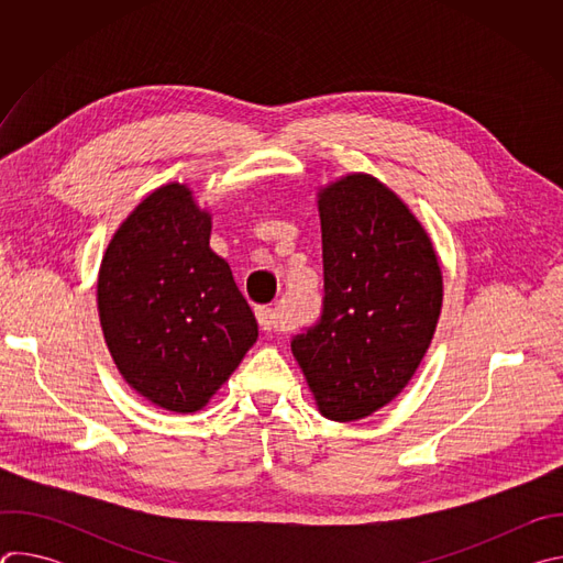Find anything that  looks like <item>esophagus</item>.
Here are the masks:
<instances>
[{
    "label": "esophagus",
    "instance_id": "obj_1",
    "mask_svg": "<svg viewBox=\"0 0 563 563\" xmlns=\"http://www.w3.org/2000/svg\"><path fill=\"white\" fill-rule=\"evenodd\" d=\"M256 318H258V325L265 332H283V320L276 313V309H272V307H256Z\"/></svg>",
    "mask_w": 563,
    "mask_h": 563
}]
</instances>
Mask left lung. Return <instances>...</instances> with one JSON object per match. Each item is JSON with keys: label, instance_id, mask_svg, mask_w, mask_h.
I'll list each match as a JSON object with an SVG mask.
<instances>
[{"label": "left lung", "instance_id": "left-lung-1", "mask_svg": "<svg viewBox=\"0 0 563 563\" xmlns=\"http://www.w3.org/2000/svg\"><path fill=\"white\" fill-rule=\"evenodd\" d=\"M323 311L291 339L320 415L350 423L387 406L423 361L441 313L432 240L394 191L365 174L318 194Z\"/></svg>", "mask_w": 563, "mask_h": 563}]
</instances>
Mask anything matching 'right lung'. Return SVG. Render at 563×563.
I'll list each match as a JSON object with an SVG mask.
<instances>
[{
	"label": "right lung",
	"instance_id": "1",
	"mask_svg": "<svg viewBox=\"0 0 563 563\" xmlns=\"http://www.w3.org/2000/svg\"><path fill=\"white\" fill-rule=\"evenodd\" d=\"M209 235L211 216L191 191L165 185L120 224L98 278L100 323L120 374L178 415L205 408L258 339L254 311Z\"/></svg>",
	"mask_w": 563,
	"mask_h": 563
}]
</instances>
